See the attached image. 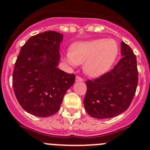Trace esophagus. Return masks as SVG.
Wrapping results in <instances>:
<instances>
[{
  "mask_svg": "<svg viewBox=\"0 0 150 150\" xmlns=\"http://www.w3.org/2000/svg\"><path fill=\"white\" fill-rule=\"evenodd\" d=\"M83 79L81 78V77L77 76L76 78H75V82H83Z\"/></svg>",
  "mask_w": 150,
  "mask_h": 150,
  "instance_id": "obj_1",
  "label": "esophagus"
}]
</instances>
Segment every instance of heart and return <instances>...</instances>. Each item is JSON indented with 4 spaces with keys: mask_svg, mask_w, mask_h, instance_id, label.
<instances>
[{
    "mask_svg": "<svg viewBox=\"0 0 150 150\" xmlns=\"http://www.w3.org/2000/svg\"><path fill=\"white\" fill-rule=\"evenodd\" d=\"M118 54V45L111 38L93 39L72 43L63 60L71 66L83 64L84 73L99 78L109 71Z\"/></svg>",
    "mask_w": 150,
    "mask_h": 150,
    "instance_id": "heart-1",
    "label": "heart"
}]
</instances>
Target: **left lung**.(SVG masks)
<instances>
[{"instance_id": "left-lung-1", "label": "left lung", "mask_w": 150, "mask_h": 150, "mask_svg": "<svg viewBox=\"0 0 150 150\" xmlns=\"http://www.w3.org/2000/svg\"><path fill=\"white\" fill-rule=\"evenodd\" d=\"M122 59L115 67L100 78L87 81L83 104L91 117L106 119L115 117L128 108L138 84L137 57L123 41Z\"/></svg>"}]
</instances>
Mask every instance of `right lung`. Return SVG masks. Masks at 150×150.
<instances>
[{
  "instance_id": "add662e5",
  "label": "right lung",
  "mask_w": 150,
  "mask_h": 150,
  "mask_svg": "<svg viewBox=\"0 0 150 150\" xmlns=\"http://www.w3.org/2000/svg\"><path fill=\"white\" fill-rule=\"evenodd\" d=\"M63 35L46 31L29 38L21 48L13 72V88L21 107L37 117H49L59 110L75 75L57 67Z\"/></svg>"
}]
</instances>
